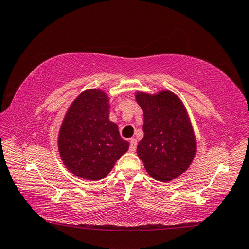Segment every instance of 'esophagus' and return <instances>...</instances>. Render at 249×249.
Segmentation results:
<instances>
[{"mask_svg":"<svg viewBox=\"0 0 249 249\" xmlns=\"http://www.w3.org/2000/svg\"><path fill=\"white\" fill-rule=\"evenodd\" d=\"M137 147V139L135 138H130L129 139V151L130 152H135Z\"/></svg>","mask_w":249,"mask_h":249,"instance_id":"esophagus-1","label":"esophagus"}]
</instances>
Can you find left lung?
<instances>
[{"label":"left lung","instance_id":"8db88e82","mask_svg":"<svg viewBox=\"0 0 249 249\" xmlns=\"http://www.w3.org/2000/svg\"><path fill=\"white\" fill-rule=\"evenodd\" d=\"M135 98L143 111V138L137 155L149 175L170 182L187 171L196 156L197 142L186 107L170 90L137 91Z\"/></svg>","mask_w":249,"mask_h":249}]
</instances>
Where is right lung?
<instances>
[{
  "label": "right lung",
  "instance_id": "1",
  "mask_svg": "<svg viewBox=\"0 0 249 249\" xmlns=\"http://www.w3.org/2000/svg\"><path fill=\"white\" fill-rule=\"evenodd\" d=\"M107 94L87 89L71 102L57 137L58 153L65 168L78 178L99 180L110 173L115 162L128 150L110 121Z\"/></svg>",
  "mask_w": 249,
  "mask_h": 249
}]
</instances>
